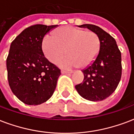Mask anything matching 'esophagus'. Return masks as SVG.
Returning <instances> with one entry per match:
<instances>
[{
	"mask_svg": "<svg viewBox=\"0 0 134 134\" xmlns=\"http://www.w3.org/2000/svg\"><path fill=\"white\" fill-rule=\"evenodd\" d=\"M61 73H62V74H70V73H72V72H68V71H66V70H62V71H61Z\"/></svg>",
	"mask_w": 134,
	"mask_h": 134,
	"instance_id": "obj_1",
	"label": "esophagus"
}]
</instances>
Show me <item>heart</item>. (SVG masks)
<instances>
[{
  "label": "heart",
  "mask_w": 134,
  "mask_h": 134,
  "mask_svg": "<svg viewBox=\"0 0 134 134\" xmlns=\"http://www.w3.org/2000/svg\"><path fill=\"white\" fill-rule=\"evenodd\" d=\"M42 52L49 62H56L66 53L59 62L62 67H80L89 66L97 57L100 40L92 31L72 26H64L53 32V37L46 35L42 42Z\"/></svg>",
  "instance_id": "heart-1"
}]
</instances>
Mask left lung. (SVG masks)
Returning a JSON list of instances; mask_svg holds the SVG:
<instances>
[{
    "label": "left lung",
    "instance_id": "obj_1",
    "mask_svg": "<svg viewBox=\"0 0 134 134\" xmlns=\"http://www.w3.org/2000/svg\"><path fill=\"white\" fill-rule=\"evenodd\" d=\"M97 35L100 50L92 64L82 70L84 80L75 86L79 94L85 99L99 102L114 92L121 77V54L114 38L99 27L91 24L79 25Z\"/></svg>",
    "mask_w": 134,
    "mask_h": 134
}]
</instances>
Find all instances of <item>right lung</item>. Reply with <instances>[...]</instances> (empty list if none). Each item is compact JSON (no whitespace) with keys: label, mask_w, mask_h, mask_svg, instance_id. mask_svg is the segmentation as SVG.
Masks as SVG:
<instances>
[{"label":"right lung","mask_w":134,"mask_h":134,"mask_svg":"<svg viewBox=\"0 0 134 134\" xmlns=\"http://www.w3.org/2000/svg\"><path fill=\"white\" fill-rule=\"evenodd\" d=\"M57 25H35L25 29L12 42L6 59L12 92L27 105L45 102L53 94L60 70L44 57L42 42Z\"/></svg>","instance_id":"right-lung-1"}]
</instances>
